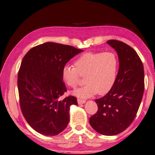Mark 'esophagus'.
Returning <instances> with one entry per match:
<instances>
[{
	"label": "esophagus",
	"instance_id": "esophagus-1",
	"mask_svg": "<svg viewBox=\"0 0 155 155\" xmlns=\"http://www.w3.org/2000/svg\"><path fill=\"white\" fill-rule=\"evenodd\" d=\"M78 104H85V100H84V99H81L78 98Z\"/></svg>",
	"mask_w": 155,
	"mask_h": 155
}]
</instances>
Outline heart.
I'll use <instances>...</instances> for the list:
<instances>
[{
  "instance_id": "1",
  "label": "heart",
  "mask_w": 155,
  "mask_h": 155,
  "mask_svg": "<svg viewBox=\"0 0 155 155\" xmlns=\"http://www.w3.org/2000/svg\"><path fill=\"white\" fill-rule=\"evenodd\" d=\"M118 58L112 51L87 52L77 58L74 67L66 65L61 70V78L67 85L75 87L81 76H85L84 86L76 89L74 94L87 98L95 94L104 95L112 88L118 71Z\"/></svg>"
}]
</instances>
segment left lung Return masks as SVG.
<instances>
[{
  "instance_id": "8db88e82",
  "label": "left lung",
  "mask_w": 155,
  "mask_h": 155,
  "mask_svg": "<svg viewBox=\"0 0 155 155\" xmlns=\"http://www.w3.org/2000/svg\"><path fill=\"white\" fill-rule=\"evenodd\" d=\"M107 44L118 54L119 71L110 91L95 100L98 110L89 123L97 133L111 136L124 131L135 118L145 89V75L142 61L133 48L117 40Z\"/></svg>"
}]
</instances>
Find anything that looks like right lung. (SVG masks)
Masks as SVG:
<instances>
[{"label":"right lung","mask_w":155,"mask_h":155,"mask_svg":"<svg viewBox=\"0 0 155 155\" xmlns=\"http://www.w3.org/2000/svg\"><path fill=\"white\" fill-rule=\"evenodd\" d=\"M83 51L64 44L46 42L30 49L23 58L18 74L20 109L29 125L40 134L55 136L66 128L70 107L78 105L69 95L61 70Z\"/></svg>","instance_id":"add662e5"}]
</instances>
